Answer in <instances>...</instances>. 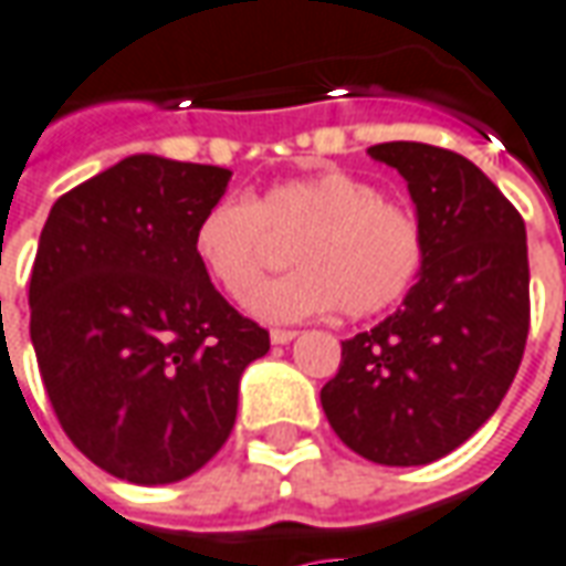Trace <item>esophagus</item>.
I'll return each instance as SVG.
<instances>
[{
  "mask_svg": "<svg viewBox=\"0 0 566 566\" xmlns=\"http://www.w3.org/2000/svg\"><path fill=\"white\" fill-rule=\"evenodd\" d=\"M294 337H296V331H284V327H275V331H270V339L275 343V346H284V343H291Z\"/></svg>",
  "mask_w": 566,
  "mask_h": 566,
  "instance_id": "obj_1",
  "label": "esophagus"
}]
</instances>
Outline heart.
Listing matches in <instances>:
<instances>
[{
  "mask_svg": "<svg viewBox=\"0 0 566 566\" xmlns=\"http://www.w3.org/2000/svg\"><path fill=\"white\" fill-rule=\"evenodd\" d=\"M294 241L296 271L255 290L277 253ZM192 251L232 300L270 322H303L339 310L367 318L389 310L417 284L426 260L420 217L349 171H318L266 187L256 199L220 196L192 232Z\"/></svg>",
  "mask_w": 566,
  "mask_h": 566,
  "instance_id": "1",
  "label": "heart"
}]
</instances>
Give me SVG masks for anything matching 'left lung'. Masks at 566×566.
<instances>
[{"mask_svg":"<svg viewBox=\"0 0 566 566\" xmlns=\"http://www.w3.org/2000/svg\"><path fill=\"white\" fill-rule=\"evenodd\" d=\"M367 153L407 180L426 260L401 310L343 339L322 407L358 457L426 465L469 441L515 379L531 331L527 229L460 153L413 140Z\"/></svg>","mask_w":566,"mask_h":566,"instance_id":"left-lung-1","label":"left lung"}]
</instances>
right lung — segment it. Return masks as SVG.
I'll return each mask as SVG.
<instances>
[{"mask_svg":"<svg viewBox=\"0 0 566 566\" xmlns=\"http://www.w3.org/2000/svg\"><path fill=\"white\" fill-rule=\"evenodd\" d=\"M217 165L128 156L54 201L30 275V339L66 438L132 484H174L227 444L270 331L192 251Z\"/></svg>","mask_w":566,"mask_h":566,"instance_id":"1","label":"right lung"}]
</instances>
